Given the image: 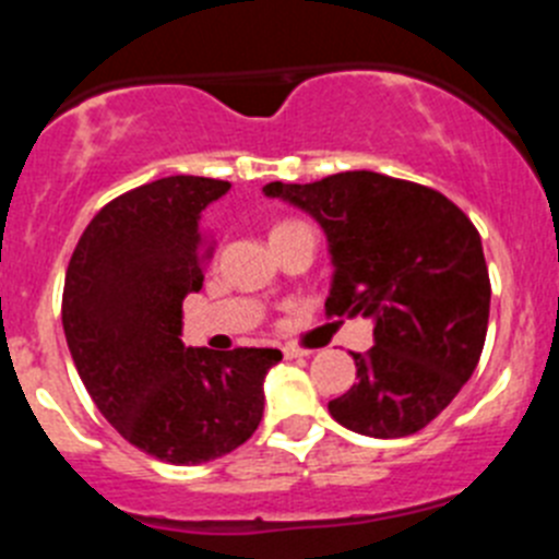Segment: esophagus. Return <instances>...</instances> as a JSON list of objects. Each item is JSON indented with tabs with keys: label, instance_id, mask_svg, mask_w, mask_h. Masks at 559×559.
<instances>
[{
	"label": "esophagus",
	"instance_id": "34e87169",
	"mask_svg": "<svg viewBox=\"0 0 559 559\" xmlns=\"http://www.w3.org/2000/svg\"><path fill=\"white\" fill-rule=\"evenodd\" d=\"M283 355L290 360V358H305V355H310V353H308V349H302V347H294V344H285Z\"/></svg>",
	"mask_w": 559,
	"mask_h": 559
}]
</instances>
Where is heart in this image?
<instances>
[{"mask_svg":"<svg viewBox=\"0 0 559 559\" xmlns=\"http://www.w3.org/2000/svg\"><path fill=\"white\" fill-rule=\"evenodd\" d=\"M288 226H296V224H290V221H288V224H280V226H276L274 231H280V229H288ZM274 231H271V235H274Z\"/></svg>","mask_w":559,"mask_h":559,"instance_id":"heart-1","label":"heart"}]
</instances>
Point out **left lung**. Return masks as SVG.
I'll list each match as a JSON object with an SVG mask.
<instances>
[{"label": "left lung", "mask_w": 559, "mask_h": 559, "mask_svg": "<svg viewBox=\"0 0 559 559\" xmlns=\"http://www.w3.org/2000/svg\"><path fill=\"white\" fill-rule=\"evenodd\" d=\"M263 192L322 226L328 316L374 324V347L353 353L358 383L328 403L335 423L374 439L426 428L481 358L490 274L476 226L442 192L372 170L271 181Z\"/></svg>", "instance_id": "8db88e82"}]
</instances>
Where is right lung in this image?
I'll return each mask as SVG.
<instances>
[{"mask_svg":"<svg viewBox=\"0 0 559 559\" xmlns=\"http://www.w3.org/2000/svg\"><path fill=\"white\" fill-rule=\"evenodd\" d=\"M229 181L167 176L97 212L63 283V333L95 406L140 451L201 464L235 451L263 419L280 349L181 344V302L204 285L201 215Z\"/></svg>","mask_w":559,"mask_h":559,"instance_id":"1","label":"right lung"}]
</instances>
